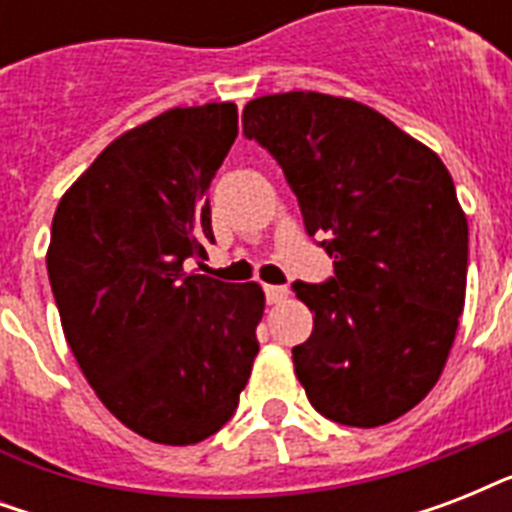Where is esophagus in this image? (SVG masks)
Listing matches in <instances>:
<instances>
[{
  "label": "esophagus",
  "instance_id": "1",
  "mask_svg": "<svg viewBox=\"0 0 512 512\" xmlns=\"http://www.w3.org/2000/svg\"><path fill=\"white\" fill-rule=\"evenodd\" d=\"M287 295V287H265V300H268V305H276L281 303V300H287Z\"/></svg>",
  "mask_w": 512,
  "mask_h": 512
}]
</instances>
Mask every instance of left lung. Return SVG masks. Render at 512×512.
I'll return each mask as SVG.
<instances>
[{"label": "left lung", "mask_w": 512, "mask_h": 512, "mask_svg": "<svg viewBox=\"0 0 512 512\" xmlns=\"http://www.w3.org/2000/svg\"><path fill=\"white\" fill-rule=\"evenodd\" d=\"M244 135L284 170L308 236L335 257L295 281L313 332L297 380L327 420L377 428L428 396L452 350L468 281V220L428 146L374 108L321 92L249 100Z\"/></svg>", "instance_id": "left-lung-1"}]
</instances>
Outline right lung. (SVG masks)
<instances>
[{"label":"right lung","instance_id":"obj_1","mask_svg":"<svg viewBox=\"0 0 512 512\" xmlns=\"http://www.w3.org/2000/svg\"><path fill=\"white\" fill-rule=\"evenodd\" d=\"M239 135L233 103L124 132L60 199L47 273L76 364L138 436L199 444L231 420L265 295L188 271L215 241L209 183Z\"/></svg>","mask_w":512,"mask_h":512}]
</instances>
